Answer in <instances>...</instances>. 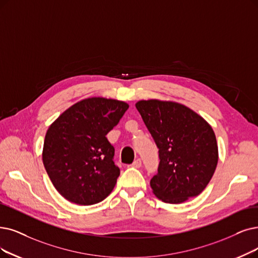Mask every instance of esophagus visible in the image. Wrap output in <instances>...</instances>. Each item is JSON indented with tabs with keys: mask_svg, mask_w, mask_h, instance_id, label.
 <instances>
[{
	"mask_svg": "<svg viewBox=\"0 0 258 258\" xmlns=\"http://www.w3.org/2000/svg\"><path fill=\"white\" fill-rule=\"evenodd\" d=\"M131 166H132V167H135V168H140V167L142 166V161H141L140 159H137L135 162L132 163Z\"/></svg>",
	"mask_w": 258,
	"mask_h": 258,
	"instance_id": "34e87169",
	"label": "esophagus"
}]
</instances>
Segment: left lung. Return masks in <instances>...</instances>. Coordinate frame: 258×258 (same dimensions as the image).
<instances>
[{
  "instance_id": "obj_1",
  "label": "left lung",
  "mask_w": 258,
  "mask_h": 258,
  "mask_svg": "<svg viewBox=\"0 0 258 258\" xmlns=\"http://www.w3.org/2000/svg\"><path fill=\"white\" fill-rule=\"evenodd\" d=\"M159 148L153 194L166 203H182L200 195L218 163V146L209 122L173 101L140 100L136 105Z\"/></svg>"
}]
</instances>
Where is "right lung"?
Listing matches in <instances>:
<instances>
[{"mask_svg": "<svg viewBox=\"0 0 258 258\" xmlns=\"http://www.w3.org/2000/svg\"><path fill=\"white\" fill-rule=\"evenodd\" d=\"M129 105L102 97L70 107L47 129L42 160L58 192L79 205L96 204L114 188L119 168L106 136Z\"/></svg>", "mask_w": 258, "mask_h": 258, "instance_id": "obj_1", "label": "right lung"}]
</instances>
